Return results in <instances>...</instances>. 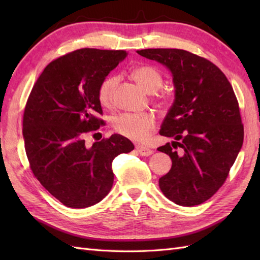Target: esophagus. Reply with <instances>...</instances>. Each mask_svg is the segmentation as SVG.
<instances>
[{"label": "esophagus", "mask_w": 260, "mask_h": 260, "mask_svg": "<svg viewBox=\"0 0 260 260\" xmlns=\"http://www.w3.org/2000/svg\"><path fill=\"white\" fill-rule=\"evenodd\" d=\"M136 150L142 156H148V155H151V154H153V150H151V148H148L146 146H143V145H137Z\"/></svg>", "instance_id": "obj_1"}]
</instances>
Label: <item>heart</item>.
Returning a JSON list of instances; mask_svg holds the SVG:
<instances>
[{
	"instance_id": "b5f03b06",
	"label": "heart",
	"mask_w": 260,
	"mask_h": 260,
	"mask_svg": "<svg viewBox=\"0 0 260 260\" xmlns=\"http://www.w3.org/2000/svg\"><path fill=\"white\" fill-rule=\"evenodd\" d=\"M132 76L146 92H156L163 85L161 71L153 66H140L132 71ZM117 77L107 76L98 87V101L103 106L110 107L113 104L115 86L117 84ZM165 99L164 96L161 97ZM114 129L127 139L143 142L148 139L155 127V119L150 114H129L125 113L117 116L113 121Z\"/></svg>"
}]
</instances>
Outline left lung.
I'll use <instances>...</instances> for the list:
<instances>
[{
  "instance_id": "8db88e82",
  "label": "left lung",
  "mask_w": 260,
  "mask_h": 260,
  "mask_svg": "<svg viewBox=\"0 0 260 260\" xmlns=\"http://www.w3.org/2000/svg\"><path fill=\"white\" fill-rule=\"evenodd\" d=\"M136 52L168 67L175 87L174 103L159 129L174 141L157 148L171 157L172 168L158 180L159 189L179 206H198L222 186L244 142L233 86L214 63L189 51Z\"/></svg>"
}]
</instances>
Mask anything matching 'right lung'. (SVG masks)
<instances>
[{
    "label": "right lung",
    "mask_w": 260,
    "mask_h": 260,
    "mask_svg": "<svg viewBox=\"0 0 260 260\" xmlns=\"http://www.w3.org/2000/svg\"><path fill=\"white\" fill-rule=\"evenodd\" d=\"M124 50L79 49L54 59L36 81L24 108L23 139L30 169L66 207L82 209L101 202L113 186V159L134 150L114 134L86 147V133L104 124L98 87Z\"/></svg>",
    "instance_id": "obj_1"
}]
</instances>
